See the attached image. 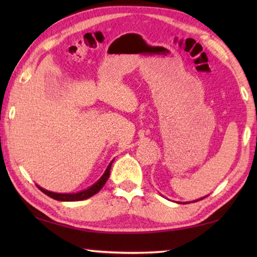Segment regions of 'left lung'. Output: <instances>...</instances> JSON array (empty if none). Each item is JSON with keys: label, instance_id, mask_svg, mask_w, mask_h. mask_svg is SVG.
I'll return each mask as SVG.
<instances>
[{"label": "left lung", "instance_id": "obj_1", "mask_svg": "<svg viewBox=\"0 0 257 257\" xmlns=\"http://www.w3.org/2000/svg\"><path fill=\"white\" fill-rule=\"evenodd\" d=\"M203 198H205V197H203ZM203 198H201V199H203ZM197 201H199V199H197ZM197 201H194V202H197Z\"/></svg>", "mask_w": 257, "mask_h": 257}]
</instances>
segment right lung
Segmentation results:
<instances>
[{
  "instance_id": "1",
  "label": "right lung",
  "mask_w": 257,
  "mask_h": 257,
  "mask_svg": "<svg viewBox=\"0 0 257 257\" xmlns=\"http://www.w3.org/2000/svg\"><path fill=\"white\" fill-rule=\"evenodd\" d=\"M113 162V161H112ZM112 162L107 165L105 172L103 173V176L99 178V179L95 182L93 186H90L89 188H87L85 190L78 191V193L75 194H59V193H53V191H49L42 187L37 186L40 190H42L43 193L47 196H50L51 198L56 199V201H61V202H77V201H82V199H87L89 197H92L93 195H95L96 193H98L99 190L103 188V186L105 185L106 180L108 179V176H110V170H111V165Z\"/></svg>"
}]
</instances>
